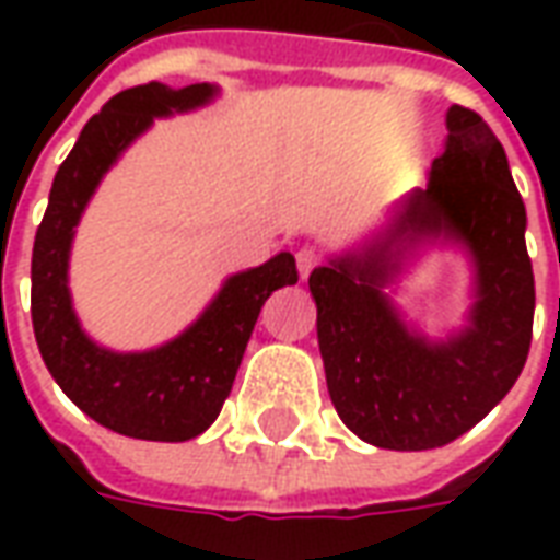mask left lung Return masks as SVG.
<instances>
[{
  "label": "left lung",
  "mask_w": 560,
  "mask_h": 560,
  "mask_svg": "<svg viewBox=\"0 0 560 560\" xmlns=\"http://www.w3.org/2000/svg\"><path fill=\"white\" fill-rule=\"evenodd\" d=\"M212 95L215 86L209 83L185 90L147 83L114 95L83 126L56 171L50 203L35 233L32 329L44 365L80 411L128 438L188 441L207 432L231 393L260 305L293 272L288 252L267 264L248 260L224 279L191 327L149 351H110L80 327L68 291V257L90 197L152 119L203 107Z\"/></svg>",
  "instance_id": "left-lung-1"
}]
</instances>
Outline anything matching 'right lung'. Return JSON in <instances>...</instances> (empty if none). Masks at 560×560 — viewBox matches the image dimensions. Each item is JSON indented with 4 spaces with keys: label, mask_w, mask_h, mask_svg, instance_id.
Segmentation results:
<instances>
[{
    "label": "right lung",
    "mask_w": 560,
    "mask_h": 560,
    "mask_svg": "<svg viewBox=\"0 0 560 560\" xmlns=\"http://www.w3.org/2000/svg\"><path fill=\"white\" fill-rule=\"evenodd\" d=\"M493 176L481 179L479 167ZM489 135L450 143L432 167L429 191L405 209L363 255L329 260L308 276L317 341L329 365V396L353 434L384 450H432L474 429L516 384L530 351L534 272L525 248V207ZM447 230L478 264L471 324L446 346H422L383 296L398 271L400 245ZM296 269L288 284H296Z\"/></svg>",
    "instance_id": "1"
}]
</instances>
